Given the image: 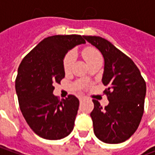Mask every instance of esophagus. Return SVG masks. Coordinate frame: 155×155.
<instances>
[{
  "label": "esophagus",
  "mask_w": 155,
  "mask_h": 155,
  "mask_svg": "<svg viewBox=\"0 0 155 155\" xmlns=\"http://www.w3.org/2000/svg\"><path fill=\"white\" fill-rule=\"evenodd\" d=\"M84 99V96H80V97H79V100H80V101H81H81H83Z\"/></svg>",
  "instance_id": "1"
}]
</instances>
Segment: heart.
Masks as SVG:
<instances>
[{
    "mask_svg": "<svg viewBox=\"0 0 155 155\" xmlns=\"http://www.w3.org/2000/svg\"><path fill=\"white\" fill-rule=\"evenodd\" d=\"M82 55L85 60V61L87 62L88 64H91L92 62L97 61L99 59H102L101 58V54L100 53V51H98L97 49H95L94 47H91V46H88L85 47L82 51ZM74 61V54L71 51L68 52L67 54L64 55V57L63 58V69L65 72H67L71 70L72 64Z\"/></svg>",
    "mask_w": 155,
    "mask_h": 155,
    "instance_id": "obj_1",
    "label": "heart"
}]
</instances>
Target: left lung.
Masks as SVG:
<instances>
[{"label":"left lung","instance_id":"obj_1","mask_svg":"<svg viewBox=\"0 0 155 155\" xmlns=\"http://www.w3.org/2000/svg\"><path fill=\"white\" fill-rule=\"evenodd\" d=\"M101 51L104 59L102 82L107 89L109 104L103 108L93 100L91 113L94 133L106 143H120L130 139L140 125L143 114L146 83L136 64L107 40L83 35Z\"/></svg>","mask_w":155,"mask_h":155}]
</instances>
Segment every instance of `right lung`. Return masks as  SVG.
<instances>
[{
	"mask_svg": "<svg viewBox=\"0 0 155 155\" xmlns=\"http://www.w3.org/2000/svg\"><path fill=\"white\" fill-rule=\"evenodd\" d=\"M85 41L80 35H52L41 41L23 58L15 79L19 105L25 121L43 139L57 140L74 129L80 101L73 94L60 101L54 83L64 77L63 58Z\"/></svg>",
	"mask_w": 155,
	"mask_h": 155,
	"instance_id": "1",
	"label": "right lung"
}]
</instances>
